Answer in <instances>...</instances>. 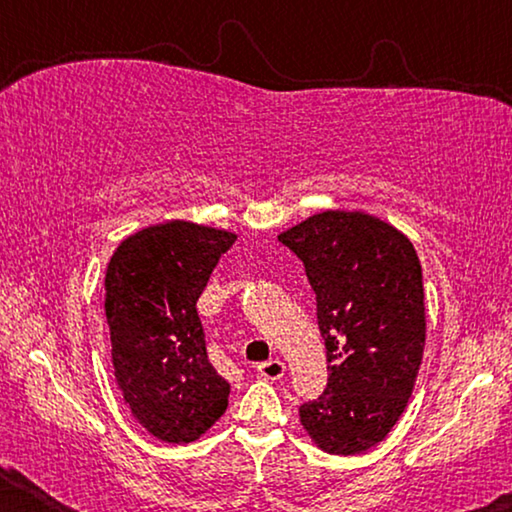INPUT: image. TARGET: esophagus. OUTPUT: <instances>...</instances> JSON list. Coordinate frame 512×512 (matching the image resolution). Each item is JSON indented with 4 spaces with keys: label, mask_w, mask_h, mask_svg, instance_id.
<instances>
[{
    "label": "esophagus",
    "mask_w": 512,
    "mask_h": 512,
    "mask_svg": "<svg viewBox=\"0 0 512 512\" xmlns=\"http://www.w3.org/2000/svg\"><path fill=\"white\" fill-rule=\"evenodd\" d=\"M257 372H259V377H264V379H280V377H284V372H287V366H284V361H280V359H268L264 363H259Z\"/></svg>",
    "instance_id": "34e87169"
}]
</instances>
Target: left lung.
<instances>
[{"instance_id": "left-lung-1", "label": "left lung", "mask_w": 512, "mask_h": 512, "mask_svg": "<svg viewBox=\"0 0 512 512\" xmlns=\"http://www.w3.org/2000/svg\"><path fill=\"white\" fill-rule=\"evenodd\" d=\"M316 293L327 388L300 422L327 454L368 452L404 413L418 377L427 314L409 237L366 212L325 210L277 235Z\"/></svg>"}]
</instances>
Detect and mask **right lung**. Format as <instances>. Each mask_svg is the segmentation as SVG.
I'll use <instances>...</instances> for the list:
<instances>
[{
	"label": "right lung",
	"mask_w": 512,
	"mask_h": 512,
	"mask_svg": "<svg viewBox=\"0 0 512 512\" xmlns=\"http://www.w3.org/2000/svg\"><path fill=\"white\" fill-rule=\"evenodd\" d=\"M228 230L167 221L128 235L106 268L112 368L133 418L158 440L194 443L228 409L230 384L207 361L196 300Z\"/></svg>",
	"instance_id": "obj_1"
}]
</instances>
